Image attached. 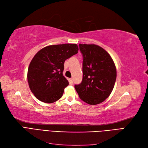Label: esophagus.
Instances as JSON below:
<instances>
[{"label":"esophagus","mask_w":148,"mask_h":148,"mask_svg":"<svg viewBox=\"0 0 148 148\" xmlns=\"http://www.w3.org/2000/svg\"><path fill=\"white\" fill-rule=\"evenodd\" d=\"M69 83L70 84H72L73 83V78H70L69 79Z\"/></svg>","instance_id":"1"}]
</instances>
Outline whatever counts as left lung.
I'll return each instance as SVG.
<instances>
[{
	"label": "left lung",
	"instance_id": "left-lung-1",
	"mask_svg": "<svg viewBox=\"0 0 148 148\" xmlns=\"http://www.w3.org/2000/svg\"><path fill=\"white\" fill-rule=\"evenodd\" d=\"M83 56V79L75 88L84 102L90 105L102 102L112 91L117 71L110 55L95 44H79Z\"/></svg>",
	"mask_w": 148,
	"mask_h": 148
}]
</instances>
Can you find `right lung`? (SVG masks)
Masks as SVG:
<instances>
[{"label": "right lung", "mask_w": 148, "mask_h": 148, "mask_svg": "<svg viewBox=\"0 0 148 148\" xmlns=\"http://www.w3.org/2000/svg\"><path fill=\"white\" fill-rule=\"evenodd\" d=\"M78 51L76 44H58L44 47L34 56L27 78L31 91L38 99L52 103L61 98L69 85L63 75L64 62Z\"/></svg>", "instance_id": "1"}]
</instances>
